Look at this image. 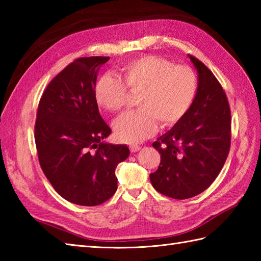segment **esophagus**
Masks as SVG:
<instances>
[{
	"label": "esophagus",
	"mask_w": 261,
	"mask_h": 261,
	"mask_svg": "<svg viewBox=\"0 0 261 261\" xmlns=\"http://www.w3.org/2000/svg\"><path fill=\"white\" fill-rule=\"evenodd\" d=\"M140 149H141V147L138 146V145H132V146H130L131 152H137V151H139Z\"/></svg>",
	"instance_id": "1"
}]
</instances>
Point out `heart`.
<instances>
[{"instance_id":"b5f03b06","label":"heart","mask_w":261,"mask_h":261,"mask_svg":"<svg viewBox=\"0 0 261 261\" xmlns=\"http://www.w3.org/2000/svg\"><path fill=\"white\" fill-rule=\"evenodd\" d=\"M120 77L104 74L94 87L99 107L116 112L124 107L130 92H139L140 108L122 114L113 123L121 140L138 143L152 136L158 121L163 126L177 123L195 101L197 76L186 65H175L163 57L148 55L129 60L120 68Z\"/></svg>"}]
</instances>
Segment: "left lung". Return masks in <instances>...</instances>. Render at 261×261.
I'll return each mask as SVG.
<instances>
[{
  "instance_id": "obj_1",
  "label": "left lung",
  "mask_w": 261,
  "mask_h": 261,
  "mask_svg": "<svg viewBox=\"0 0 261 261\" xmlns=\"http://www.w3.org/2000/svg\"><path fill=\"white\" fill-rule=\"evenodd\" d=\"M198 73L192 108L152 147L160 153L158 169L150 174L154 190L175 199L204 192L220 174L231 146V111L218 79L196 57Z\"/></svg>"
}]
</instances>
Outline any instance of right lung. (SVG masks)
<instances>
[{"mask_svg": "<svg viewBox=\"0 0 261 261\" xmlns=\"http://www.w3.org/2000/svg\"><path fill=\"white\" fill-rule=\"evenodd\" d=\"M110 57H81L50 81L39 101L35 124L43 174L67 201L96 206L118 188L115 168L129 148L102 140L111 134L94 96L97 70Z\"/></svg>", "mask_w": 261, "mask_h": 261, "instance_id": "1", "label": "right lung"}]
</instances>
